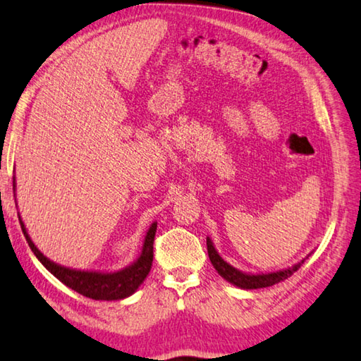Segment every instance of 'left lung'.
Masks as SVG:
<instances>
[{"instance_id":"obj_1","label":"left lung","mask_w":361,"mask_h":361,"mask_svg":"<svg viewBox=\"0 0 361 361\" xmlns=\"http://www.w3.org/2000/svg\"><path fill=\"white\" fill-rule=\"evenodd\" d=\"M207 252H209V259L212 262V265L221 278H225L228 283H231L234 286H238V288H243V289H259V288H268V286H273L279 281H284V279H288L289 276H293V274L299 270L302 267V263L305 260H302L294 265L293 268H288V270H283V271H276V273H268V274H247V273H243L236 270V268H233L231 265H228V263L221 259V257L216 254V250L214 247V244H212L210 239L207 238Z\"/></svg>"}]
</instances>
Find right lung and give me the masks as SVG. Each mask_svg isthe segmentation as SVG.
I'll list each match as a JSON object with an SVG mask.
<instances>
[{"label":"right lung","instance_id":"1","mask_svg":"<svg viewBox=\"0 0 361 361\" xmlns=\"http://www.w3.org/2000/svg\"><path fill=\"white\" fill-rule=\"evenodd\" d=\"M13 181V188H14ZM20 228L24 231V236L27 239L28 245L37 255V259L43 263L48 270L64 283L68 288L75 290V293L82 294L85 297L94 300H118L125 299L135 293L140 288V284L145 281V278L149 274L152 267V257H154V236H156L157 223H152L149 231L146 234L145 245H142V252L140 259L136 260L133 265L125 268L122 271L117 273H94V271H78L71 270V268L61 267L57 263L48 260L39 250L37 245L32 243L25 231L24 223L20 220Z\"/></svg>","mask_w":361,"mask_h":361}]
</instances>
